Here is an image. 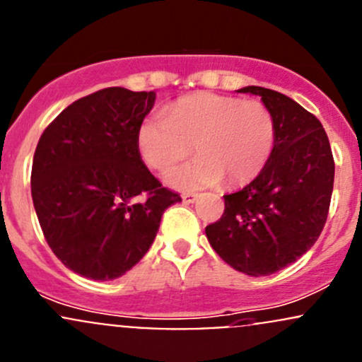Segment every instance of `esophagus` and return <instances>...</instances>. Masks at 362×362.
<instances>
[{
  "mask_svg": "<svg viewBox=\"0 0 362 362\" xmlns=\"http://www.w3.org/2000/svg\"><path fill=\"white\" fill-rule=\"evenodd\" d=\"M196 194H192V192H184L182 194V199L185 201V203H194V201H196Z\"/></svg>",
  "mask_w": 362,
  "mask_h": 362,
  "instance_id": "1",
  "label": "esophagus"
}]
</instances>
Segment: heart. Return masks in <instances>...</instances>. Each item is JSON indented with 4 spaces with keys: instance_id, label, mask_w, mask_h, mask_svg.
Here are the masks:
<instances>
[{
    "instance_id": "b5f03b06",
    "label": "heart",
    "mask_w": 362,
    "mask_h": 362,
    "mask_svg": "<svg viewBox=\"0 0 362 362\" xmlns=\"http://www.w3.org/2000/svg\"><path fill=\"white\" fill-rule=\"evenodd\" d=\"M196 151L197 158L171 170L166 180L180 189L239 187L257 178L276 146V121L260 100L192 93L144 119L136 147L152 170L166 171Z\"/></svg>"
}]
</instances>
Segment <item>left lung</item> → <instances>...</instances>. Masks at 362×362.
I'll list each match as a JSON object with an SVG mask.
<instances>
[{"label": "left lung", "instance_id": "1", "mask_svg": "<svg viewBox=\"0 0 362 362\" xmlns=\"http://www.w3.org/2000/svg\"><path fill=\"white\" fill-rule=\"evenodd\" d=\"M253 93L271 109L276 146L251 184L226 194L223 215L206 227L211 248L248 276H269L298 260L321 235L332 203L334 161L321 121L286 95Z\"/></svg>", "mask_w": 362, "mask_h": 362}]
</instances>
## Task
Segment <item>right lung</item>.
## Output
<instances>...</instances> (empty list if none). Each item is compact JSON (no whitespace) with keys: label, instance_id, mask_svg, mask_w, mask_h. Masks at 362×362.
<instances>
[{"label":"right lung","instance_id":"obj_1","mask_svg":"<svg viewBox=\"0 0 362 362\" xmlns=\"http://www.w3.org/2000/svg\"><path fill=\"white\" fill-rule=\"evenodd\" d=\"M154 91L121 86L72 102L45 128L30 192L55 257L83 277L109 281L147 253L163 213L182 201L147 170L136 130Z\"/></svg>","mask_w":362,"mask_h":362}]
</instances>
